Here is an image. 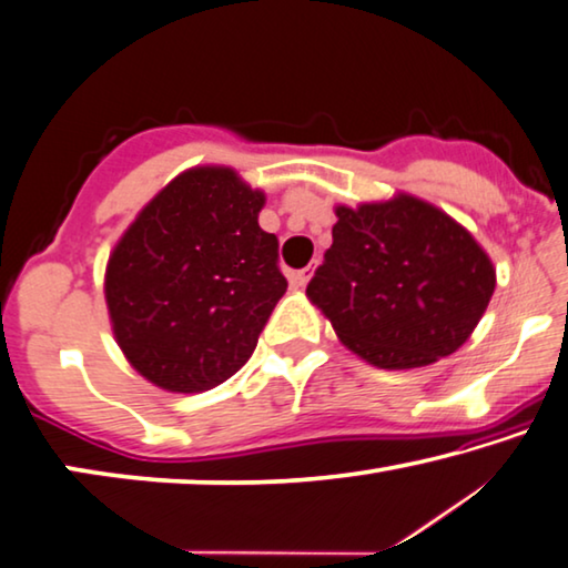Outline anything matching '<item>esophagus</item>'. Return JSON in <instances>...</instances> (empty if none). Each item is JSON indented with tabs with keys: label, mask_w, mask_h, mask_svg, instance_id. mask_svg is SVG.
Segmentation results:
<instances>
[{
	"label": "esophagus",
	"mask_w": 568,
	"mask_h": 568,
	"mask_svg": "<svg viewBox=\"0 0 568 568\" xmlns=\"http://www.w3.org/2000/svg\"><path fill=\"white\" fill-rule=\"evenodd\" d=\"M313 270H316L313 265H306L303 270H295V273H293V283L301 285V287H306L308 281L313 277Z\"/></svg>",
	"instance_id": "1"
}]
</instances>
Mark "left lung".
<instances>
[{"label": "left lung", "instance_id": "8db88e82", "mask_svg": "<svg viewBox=\"0 0 568 568\" xmlns=\"http://www.w3.org/2000/svg\"><path fill=\"white\" fill-rule=\"evenodd\" d=\"M324 265L306 287L336 336L379 369L454 354L495 293V267L459 222L408 193L336 206Z\"/></svg>", "mask_w": 568, "mask_h": 568}]
</instances>
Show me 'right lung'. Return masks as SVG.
<instances>
[{
    "label": "right lung",
    "instance_id": "1",
    "mask_svg": "<svg viewBox=\"0 0 568 568\" xmlns=\"http://www.w3.org/2000/svg\"><path fill=\"white\" fill-rule=\"evenodd\" d=\"M265 193L222 165L191 168L152 199L109 255L104 295L130 365L171 393L230 379L283 298Z\"/></svg>",
    "mask_w": 568,
    "mask_h": 568
}]
</instances>
